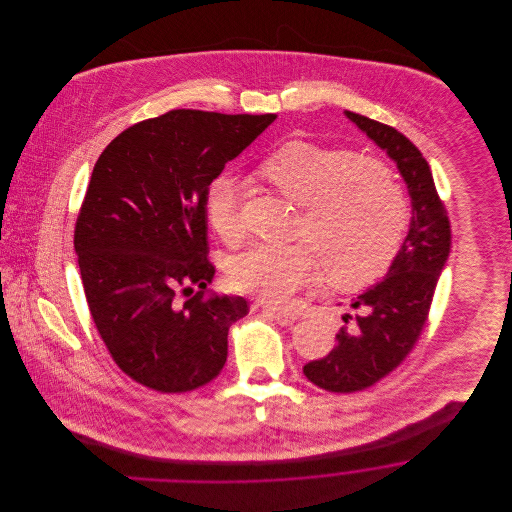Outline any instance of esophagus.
Instances as JSON below:
<instances>
[{
  "label": "esophagus",
  "instance_id": "esophagus-1",
  "mask_svg": "<svg viewBox=\"0 0 512 512\" xmlns=\"http://www.w3.org/2000/svg\"><path fill=\"white\" fill-rule=\"evenodd\" d=\"M264 311L272 317V319H276L280 325H284V327H290L293 325L295 321H297V315L290 311V309H282V307H272V305H264Z\"/></svg>",
  "mask_w": 512,
  "mask_h": 512
}]
</instances>
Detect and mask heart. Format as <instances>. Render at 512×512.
Returning <instances> with one entry per match:
<instances>
[{
  "label": "heart",
  "mask_w": 512,
  "mask_h": 512,
  "mask_svg": "<svg viewBox=\"0 0 512 512\" xmlns=\"http://www.w3.org/2000/svg\"><path fill=\"white\" fill-rule=\"evenodd\" d=\"M262 175L303 209L301 230L323 254L339 288H359L392 262L406 224L408 203L386 165L347 149L290 142L262 165ZM242 187L222 173L207 189L205 215L220 238L240 236ZM230 284L266 303H288L319 288L327 268L313 246L250 244L228 264Z\"/></svg>",
  "instance_id": "obj_1"
}]
</instances>
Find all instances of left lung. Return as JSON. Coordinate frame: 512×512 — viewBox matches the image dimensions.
Returning a JSON list of instances; mask_svg holds the SVG:
<instances>
[{"label":"left lung","instance_id":"left-lung-1","mask_svg":"<svg viewBox=\"0 0 512 512\" xmlns=\"http://www.w3.org/2000/svg\"><path fill=\"white\" fill-rule=\"evenodd\" d=\"M345 116L398 167L412 207L410 228L386 276L351 303L335 349L303 366L329 392H357L400 365L416 345L451 248V228L432 169L420 149L398 130L345 110Z\"/></svg>","mask_w":512,"mask_h":512}]
</instances>
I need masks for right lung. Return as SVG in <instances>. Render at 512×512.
<instances>
[{"instance_id": "1", "label": "right lung", "mask_w": 512, "mask_h": 512, "mask_svg": "<svg viewBox=\"0 0 512 512\" xmlns=\"http://www.w3.org/2000/svg\"><path fill=\"white\" fill-rule=\"evenodd\" d=\"M274 120L171 110L124 130L94 165L74 228L82 286L112 359L151 390H195L226 363L248 303L205 295L215 278L205 195Z\"/></svg>"}]
</instances>
